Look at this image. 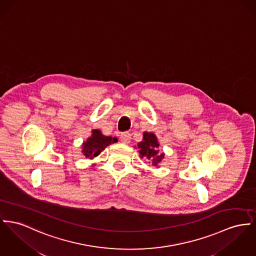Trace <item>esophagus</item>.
I'll return each mask as SVG.
<instances>
[{
    "instance_id": "1",
    "label": "esophagus",
    "mask_w": 256,
    "mask_h": 256,
    "mask_svg": "<svg viewBox=\"0 0 256 256\" xmlns=\"http://www.w3.org/2000/svg\"><path fill=\"white\" fill-rule=\"evenodd\" d=\"M120 140H121V142H122L123 144H130V142H131V135H130L128 132H124V133H122V134L120 135Z\"/></svg>"
}]
</instances>
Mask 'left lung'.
<instances>
[{
  "mask_svg": "<svg viewBox=\"0 0 256 256\" xmlns=\"http://www.w3.org/2000/svg\"><path fill=\"white\" fill-rule=\"evenodd\" d=\"M142 142H138V148L140 157L148 160V163L158 168V164L164 159L165 154L159 152V146L157 136L152 132H144Z\"/></svg>",
  "mask_w": 256,
  "mask_h": 256,
  "instance_id": "left-lung-1",
  "label": "left lung"
}]
</instances>
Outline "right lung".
<instances>
[{
  "mask_svg": "<svg viewBox=\"0 0 256 256\" xmlns=\"http://www.w3.org/2000/svg\"><path fill=\"white\" fill-rule=\"evenodd\" d=\"M92 134L89 138H87L86 142H82V152L88 159H94L102 150L110 144L116 142L118 140L116 136H104L102 135L101 130L99 129H93ZM92 166H95L93 164Z\"/></svg>",
  "mask_w": 256,
  "mask_h": 256,
  "instance_id": "1",
  "label": "right lung"
}]
</instances>
